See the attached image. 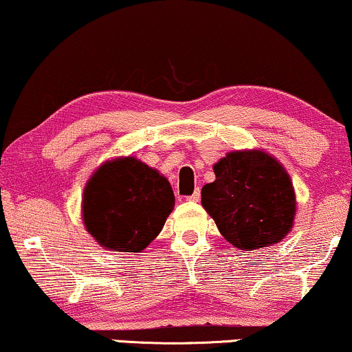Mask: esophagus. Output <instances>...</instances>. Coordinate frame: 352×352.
Instances as JSON below:
<instances>
[{"label":"esophagus","mask_w":352,"mask_h":352,"mask_svg":"<svg viewBox=\"0 0 352 352\" xmlns=\"http://www.w3.org/2000/svg\"><path fill=\"white\" fill-rule=\"evenodd\" d=\"M200 198H201L200 188H195V192H193L190 197H187V200H188V201H200Z\"/></svg>","instance_id":"1"}]
</instances>
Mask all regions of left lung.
Here are the masks:
<instances>
[{
  "mask_svg": "<svg viewBox=\"0 0 352 352\" xmlns=\"http://www.w3.org/2000/svg\"><path fill=\"white\" fill-rule=\"evenodd\" d=\"M214 175L216 181L201 188V205L228 243L254 251L287 235L295 193L279 162L261 151L230 152Z\"/></svg>",
  "mask_w": 352,
  "mask_h": 352,
  "instance_id": "1",
  "label": "left lung"
}]
</instances>
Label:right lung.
Wrapping results in <instances>:
<instances>
[{"instance_id": "obj_1", "label": "right lung", "mask_w": 352, "mask_h": 352, "mask_svg": "<svg viewBox=\"0 0 352 352\" xmlns=\"http://www.w3.org/2000/svg\"><path fill=\"white\" fill-rule=\"evenodd\" d=\"M175 208V193L164 176L126 157L106 162L84 190L87 232L103 248L140 252L159 235Z\"/></svg>"}]
</instances>
